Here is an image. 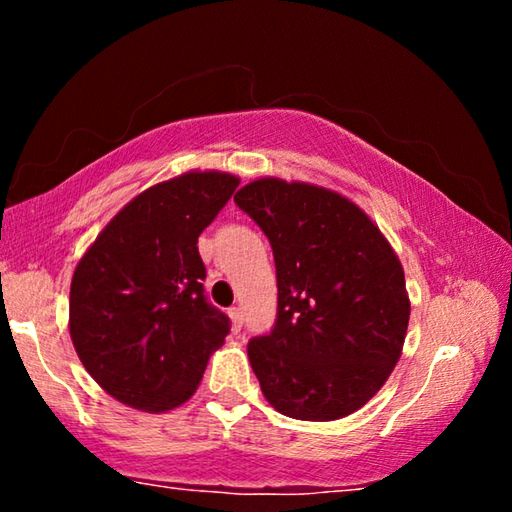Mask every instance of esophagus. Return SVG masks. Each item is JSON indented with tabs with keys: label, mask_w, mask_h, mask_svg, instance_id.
<instances>
[{
	"label": "esophagus",
	"mask_w": 512,
	"mask_h": 512,
	"mask_svg": "<svg viewBox=\"0 0 512 512\" xmlns=\"http://www.w3.org/2000/svg\"><path fill=\"white\" fill-rule=\"evenodd\" d=\"M230 320H232V329H235V332H239L241 325H244V311H241V307H232L230 309Z\"/></svg>",
	"instance_id": "1"
}]
</instances>
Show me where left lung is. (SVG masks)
Masks as SVG:
<instances>
[{"instance_id": "left-lung-1", "label": "left lung", "mask_w": 512, "mask_h": 512, "mask_svg": "<svg viewBox=\"0 0 512 512\" xmlns=\"http://www.w3.org/2000/svg\"><path fill=\"white\" fill-rule=\"evenodd\" d=\"M235 203L271 241L277 320L248 343L275 411L327 422L370 402L402 357L411 300L377 223L334 189L257 178Z\"/></svg>"}]
</instances>
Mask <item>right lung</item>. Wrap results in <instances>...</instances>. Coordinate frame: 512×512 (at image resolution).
Masks as SVG:
<instances>
[{
    "label": "right lung",
    "mask_w": 512,
    "mask_h": 512,
    "mask_svg": "<svg viewBox=\"0 0 512 512\" xmlns=\"http://www.w3.org/2000/svg\"><path fill=\"white\" fill-rule=\"evenodd\" d=\"M239 178L185 171L144 189L74 268L69 336L85 370L117 402L146 413L185 404L230 320L203 296L198 235Z\"/></svg>",
    "instance_id": "obj_1"
}]
</instances>
